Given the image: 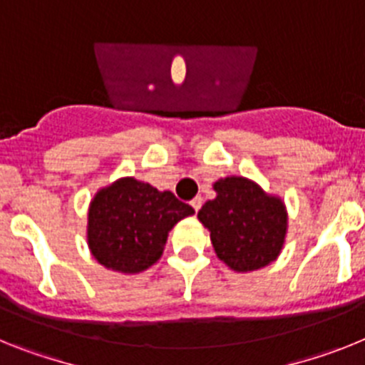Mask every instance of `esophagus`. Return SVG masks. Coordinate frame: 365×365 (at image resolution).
<instances>
[{"mask_svg":"<svg viewBox=\"0 0 365 365\" xmlns=\"http://www.w3.org/2000/svg\"><path fill=\"white\" fill-rule=\"evenodd\" d=\"M190 205H192L193 210L199 212V208H201V206H202V197H201V195H197V197H193V199H192V202H190Z\"/></svg>","mask_w":365,"mask_h":365,"instance_id":"1","label":"esophagus"}]
</instances>
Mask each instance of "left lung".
Here are the masks:
<instances>
[{"mask_svg":"<svg viewBox=\"0 0 365 365\" xmlns=\"http://www.w3.org/2000/svg\"><path fill=\"white\" fill-rule=\"evenodd\" d=\"M215 199L199 210L219 259L234 272H252L278 259L285 245L289 215L285 202L247 177L214 182Z\"/></svg>","mask_w":365,"mask_h":365,"instance_id":"8db88e82","label":"left lung"}]
</instances>
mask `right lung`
I'll use <instances>...</instances> for the list:
<instances>
[{
  "label": "right lung",
  "mask_w": 365,
  "mask_h": 365,
  "mask_svg": "<svg viewBox=\"0 0 365 365\" xmlns=\"http://www.w3.org/2000/svg\"><path fill=\"white\" fill-rule=\"evenodd\" d=\"M192 214V206L172 192L120 177L89 202L87 247L106 269L138 274L160 259L170 230Z\"/></svg>",
  "instance_id": "right-lung-1"
}]
</instances>
